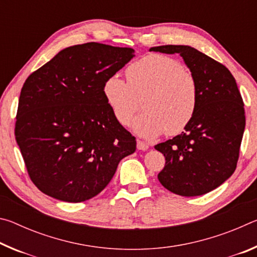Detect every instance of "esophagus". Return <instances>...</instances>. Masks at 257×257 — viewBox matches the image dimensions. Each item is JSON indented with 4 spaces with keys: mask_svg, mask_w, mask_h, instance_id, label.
<instances>
[{
    "mask_svg": "<svg viewBox=\"0 0 257 257\" xmlns=\"http://www.w3.org/2000/svg\"><path fill=\"white\" fill-rule=\"evenodd\" d=\"M149 144L143 141H137V150L139 151H147L149 150Z\"/></svg>",
    "mask_w": 257,
    "mask_h": 257,
    "instance_id": "esophagus-1",
    "label": "esophagus"
}]
</instances>
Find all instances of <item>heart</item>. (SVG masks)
Instances as JSON below:
<instances>
[{"label":"heart","instance_id":"b5f03b06","mask_svg":"<svg viewBox=\"0 0 257 257\" xmlns=\"http://www.w3.org/2000/svg\"><path fill=\"white\" fill-rule=\"evenodd\" d=\"M127 82L108 77L103 95L121 125H129L143 98V111L133 122L135 134L156 138L167 132L181 133L193 120L198 105V87L194 75L180 61L163 54H149L125 69Z\"/></svg>","mask_w":257,"mask_h":257}]
</instances>
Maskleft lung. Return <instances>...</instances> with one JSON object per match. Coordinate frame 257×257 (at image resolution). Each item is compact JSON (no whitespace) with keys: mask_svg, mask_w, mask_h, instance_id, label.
<instances>
[{"mask_svg":"<svg viewBox=\"0 0 257 257\" xmlns=\"http://www.w3.org/2000/svg\"><path fill=\"white\" fill-rule=\"evenodd\" d=\"M150 51L178 53L197 81L198 105L185 132L155 150L165 158L159 173L164 188L180 196H201L217 188L236 170L245 130V110L236 79L223 64L188 45Z\"/></svg>","mask_w":257,"mask_h":257,"instance_id":"obj_1","label":"left lung"}]
</instances>
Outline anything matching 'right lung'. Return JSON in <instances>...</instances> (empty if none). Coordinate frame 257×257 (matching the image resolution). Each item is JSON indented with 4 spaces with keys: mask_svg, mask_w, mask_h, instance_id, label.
Wrapping results in <instances>:
<instances>
[{
    "mask_svg": "<svg viewBox=\"0 0 257 257\" xmlns=\"http://www.w3.org/2000/svg\"><path fill=\"white\" fill-rule=\"evenodd\" d=\"M135 56L130 47L86 43L61 50L25 81L16 141L42 193L69 203L96 196L136 139L112 114L103 85Z\"/></svg>",
    "mask_w": 257,
    "mask_h": 257,
    "instance_id": "add662e5",
    "label": "right lung"
}]
</instances>
